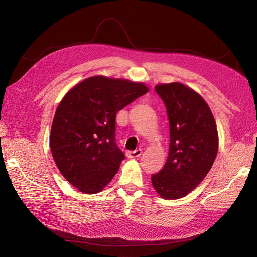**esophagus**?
Returning a JSON list of instances; mask_svg holds the SVG:
<instances>
[{
    "label": "esophagus",
    "mask_w": 257,
    "mask_h": 257,
    "mask_svg": "<svg viewBox=\"0 0 257 257\" xmlns=\"http://www.w3.org/2000/svg\"><path fill=\"white\" fill-rule=\"evenodd\" d=\"M143 153V150L142 149H136L134 151H127L126 152V157L128 159H134V158H138L141 157V154Z\"/></svg>",
    "instance_id": "1"
}]
</instances>
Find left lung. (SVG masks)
Returning <instances> with one entry per match:
<instances>
[{
	"label": "left lung",
	"instance_id": "1",
	"mask_svg": "<svg viewBox=\"0 0 257 257\" xmlns=\"http://www.w3.org/2000/svg\"><path fill=\"white\" fill-rule=\"evenodd\" d=\"M154 90L166 107L170 143L164 167L151 176L152 185L163 198H182L212 167L219 148L216 124L205 99L186 85L173 82Z\"/></svg>",
	"mask_w": 257,
	"mask_h": 257
}]
</instances>
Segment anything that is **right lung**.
Instances as JSON below:
<instances>
[{
    "mask_svg": "<svg viewBox=\"0 0 257 257\" xmlns=\"http://www.w3.org/2000/svg\"><path fill=\"white\" fill-rule=\"evenodd\" d=\"M148 91L142 82L94 76L61 100L50 148L60 173L80 192H100L118 172L125 155L115 144V115Z\"/></svg>",
    "mask_w": 257,
    "mask_h": 257,
    "instance_id": "1",
    "label": "right lung"
}]
</instances>
